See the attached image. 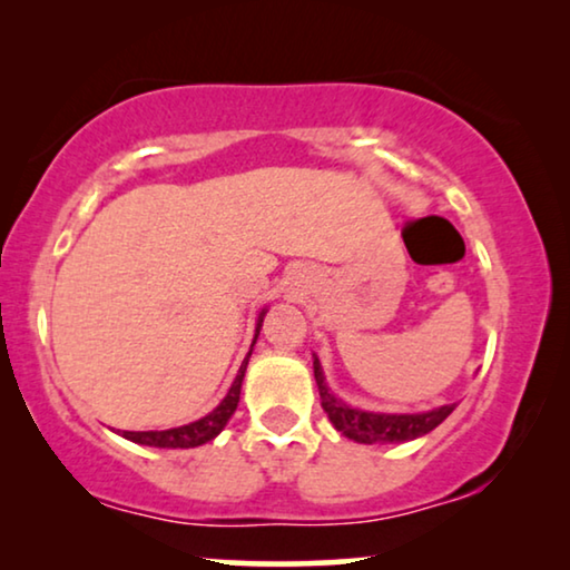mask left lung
I'll return each mask as SVG.
<instances>
[{
    "instance_id": "1",
    "label": "left lung",
    "mask_w": 570,
    "mask_h": 570,
    "mask_svg": "<svg viewBox=\"0 0 570 570\" xmlns=\"http://www.w3.org/2000/svg\"><path fill=\"white\" fill-rule=\"evenodd\" d=\"M314 379L318 386V396H322V407L330 415L332 425L337 428L342 435L353 439L357 443H400L412 441L417 435L431 433L435 425H441L451 412L454 404H443L439 410L423 412V415H376V412L353 410L342 404L330 389H326L324 373L318 361H314Z\"/></svg>"
}]
</instances>
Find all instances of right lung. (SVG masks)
<instances>
[{"instance_id": "1", "label": "right lung", "mask_w": 570, "mask_h": 570, "mask_svg": "<svg viewBox=\"0 0 570 570\" xmlns=\"http://www.w3.org/2000/svg\"><path fill=\"white\" fill-rule=\"evenodd\" d=\"M262 318H264V311L259 316V324H256V337H259ZM256 337H254V342H256ZM248 355H252V353H248ZM248 355H246V361L240 363L238 376H236V381H233V386L228 389V394H225V400L217 404V407L209 412V415L197 420V423H189V425H181V428H170V431H124V439L142 443V446H158V449H191V446H202V443L213 441L215 435L223 431L225 423H228L230 415L238 407L240 384H244Z\"/></svg>"}]
</instances>
